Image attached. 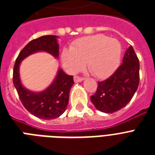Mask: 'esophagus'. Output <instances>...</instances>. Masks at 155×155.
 <instances>
[{
  "mask_svg": "<svg viewBox=\"0 0 155 155\" xmlns=\"http://www.w3.org/2000/svg\"><path fill=\"white\" fill-rule=\"evenodd\" d=\"M83 80H84V78L80 77L79 75H75V76H74V81H75V83L80 82V81H82Z\"/></svg>",
  "mask_w": 155,
  "mask_h": 155,
  "instance_id": "obj_1",
  "label": "esophagus"
}]
</instances>
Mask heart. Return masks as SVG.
I'll return each instance as SVG.
<instances>
[{
	"mask_svg": "<svg viewBox=\"0 0 155 155\" xmlns=\"http://www.w3.org/2000/svg\"><path fill=\"white\" fill-rule=\"evenodd\" d=\"M121 55L120 42L104 35H90L63 50L62 63L70 72H76L87 63V69L97 78H106L117 68Z\"/></svg>",
	"mask_w": 155,
	"mask_h": 155,
	"instance_id": "1",
	"label": "heart"
}]
</instances>
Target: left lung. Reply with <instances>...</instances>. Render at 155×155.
I'll list each match as a JSON object with an SVG mask.
<instances>
[{"label": "left lung", "instance_id": "1", "mask_svg": "<svg viewBox=\"0 0 155 155\" xmlns=\"http://www.w3.org/2000/svg\"><path fill=\"white\" fill-rule=\"evenodd\" d=\"M139 60L132 46L125 51L123 63L108 79L98 82L97 92L91 96L95 107L112 113L125 107L134 97L139 84Z\"/></svg>", "mask_w": 155, "mask_h": 155}]
</instances>
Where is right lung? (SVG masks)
<instances>
[{
    "mask_svg": "<svg viewBox=\"0 0 155 155\" xmlns=\"http://www.w3.org/2000/svg\"><path fill=\"white\" fill-rule=\"evenodd\" d=\"M58 44L55 35H45L31 40L20 51L13 67V82L23 106L35 117L44 120L58 117L64 113L69 101V92L74 84L72 75L59 70L58 75L47 89L39 93L24 88L19 78L21 61L37 51H47L58 56Z\"/></svg>",
    "mask_w": 155,
    "mask_h": 155,
    "instance_id": "obj_1",
    "label": "right lung"
}]
</instances>
